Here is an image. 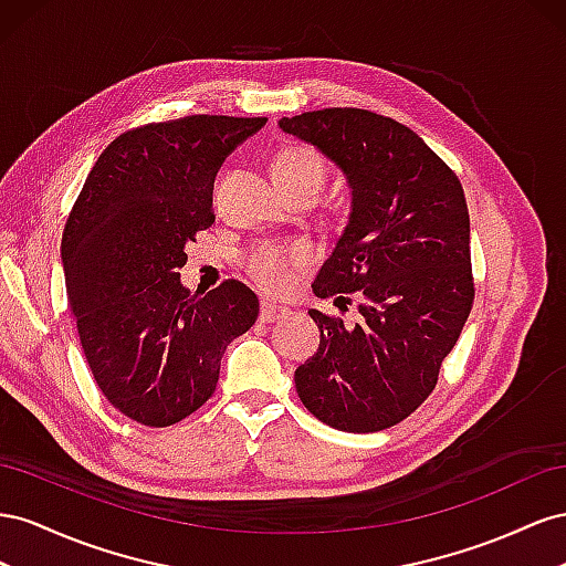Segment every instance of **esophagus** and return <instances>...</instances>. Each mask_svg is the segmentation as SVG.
<instances>
[{
    "mask_svg": "<svg viewBox=\"0 0 566 566\" xmlns=\"http://www.w3.org/2000/svg\"><path fill=\"white\" fill-rule=\"evenodd\" d=\"M289 315V308H282V305H274V303H261V322L263 325H272V322H277L282 317Z\"/></svg>",
    "mask_w": 566,
    "mask_h": 566,
    "instance_id": "esophagus-1",
    "label": "esophagus"
}]
</instances>
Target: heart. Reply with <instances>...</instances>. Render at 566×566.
Listing matches in <instances>:
<instances>
[{"label": "heart", "mask_w": 566, "mask_h": 566, "mask_svg": "<svg viewBox=\"0 0 566 566\" xmlns=\"http://www.w3.org/2000/svg\"><path fill=\"white\" fill-rule=\"evenodd\" d=\"M274 180L282 187L286 197L303 193L311 201L327 180L325 158L313 147H286L274 158ZM311 263V249L303 241H261L241 258L247 274L255 286L268 294H284L294 284L296 274Z\"/></svg>", "instance_id": "heart-1"}]
</instances>
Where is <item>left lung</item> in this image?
Masks as SVG:
<instances>
[{"instance_id":"8db88e82","label":"left lung","mask_w":566,"mask_h":566,"mask_svg":"<svg viewBox=\"0 0 566 566\" xmlns=\"http://www.w3.org/2000/svg\"><path fill=\"white\" fill-rule=\"evenodd\" d=\"M280 127L348 175L350 218L313 292L358 303L360 322L308 311L319 348L294 375L298 398L338 431L389 429L439 381L474 303L470 213L458 175L408 125L365 108H322Z\"/></svg>"}]
</instances>
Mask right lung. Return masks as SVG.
I'll list each match as a JSON object with an SVG mask.
<instances>
[{
    "label": "right lung",
    "instance_id": "add662e5",
    "mask_svg": "<svg viewBox=\"0 0 566 566\" xmlns=\"http://www.w3.org/2000/svg\"><path fill=\"white\" fill-rule=\"evenodd\" d=\"M265 118L193 116L130 127L96 158L61 239L69 305L113 408L170 427L213 396L220 358L253 327L258 298L224 280L180 284L185 247L216 222L213 177Z\"/></svg>",
    "mask_w": 566,
    "mask_h": 566
}]
</instances>
